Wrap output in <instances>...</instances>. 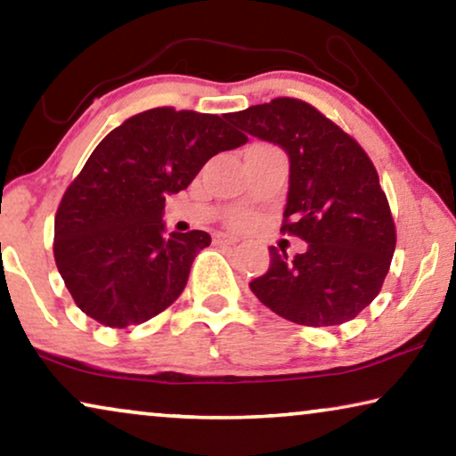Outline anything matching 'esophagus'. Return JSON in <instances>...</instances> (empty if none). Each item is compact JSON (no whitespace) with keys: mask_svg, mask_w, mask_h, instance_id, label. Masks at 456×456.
<instances>
[{"mask_svg":"<svg viewBox=\"0 0 456 456\" xmlns=\"http://www.w3.org/2000/svg\"><path fill=\"white\" fill-rule=\"evenodd\" d=\"M237 241L235 235H229V233H215V243H225V246H233Z\"/></svg>","mask_w":456,"mask_h":456,"instance_id":"esophagus-1","label":"esophagus"}]
</instances>
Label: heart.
Instances as JSON below:
<instances>
[{"label":"heart","mask_w":456,"mask_h":456,"mask_svg":"<svg viewBox=\"0 0 456 456\" xmlns=\"http://www.w3.org/2000/svg\"><path fill=\"white\" fill-rule=\"evenodd\" d=\"M235 223H237V225H240V223H243V216H237Z\"/></svg>","instance_id":"b5f03b06"}]
</instances>
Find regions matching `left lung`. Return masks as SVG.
<instances>
[{
  "label": "left lung",
  "mask_w": 456,
  "mask_h": 456,
  "mask_svg": "<svg viewBox=\"0 0 456 456\" xmlns=\"http://www.w3.org/2000/svg\"><path fill=\"white\" fill-rule=\"evenodd\" d=\"M227 119L289 157L283 231L307 246L291 260L271 246V266L249 283L266 307L291 322L337 326L368 307L395 254V223L362 146L318 109L274 99Z\"/></svg>",
  "instance_id": "left-lung-1"
}]
</instances>
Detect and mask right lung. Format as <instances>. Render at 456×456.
<instances>
[{
	"instance_id": "add662e5",
	"label": "right lung",
	"mask_w": 456,
	"mask_h": 456,
	"mask_svg": "<svg viewBox=\"0 0 456 456\" xmlns=\"http://www.w3.org/2000/svg\"><path fill=\"white\" fill-rule=\"evenodd\" d=\"M227 115L157 107L101 140L55 215V265L76 305L111 329L169 307L207 231L167 233L165 198L188 188L210 157L246 144Z\"/></svg>"
}]
</instances>
